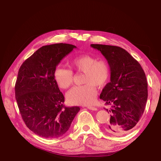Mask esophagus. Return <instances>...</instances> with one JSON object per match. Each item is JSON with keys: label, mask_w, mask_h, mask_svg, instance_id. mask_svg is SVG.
Masks as SVG:
<instances>
[{"label": "esophagus", "mask_w": 161, "mask_h": 161, "mask_svg": "<svg viewBox=\"0 0 161 161\" xmlns=\"http://www.w3.org/2000/svg\"><path fill=\"white\" fill-rule=\"evenodd\" d=\"M88 109H90V110H93V111H96L97 110V108L96 107H91V106H88L87 107Z\"/></svg>", "instance_id": "34e87169"}]
</instances>
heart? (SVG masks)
<instances>
[{"label": "heart", "instance_id": "1", "mask_svg": "<svg viewBox=\"0 0 161 161\" xmlns=\"http://www.w3.org/2000/svg\"><path fill=\"white\" fill-rule=\"evenodd\" d=\"M72 70L84 73L82 86H75L68 92L67 100L72 104L86 105L94 102L97 95L95 86L102 87L107 82L110 75V67L107 61L97 60V58L82 54L70 61ZM73 73L71 70L58 67L54 71V79L61 88L66 89L73 82Z\"/></svg>", "mask_w": 161, "mask_h": 161}]
</instances>
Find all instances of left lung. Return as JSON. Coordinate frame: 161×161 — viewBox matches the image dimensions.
Here are the masks:
<instances>
[{
	"label": "left lung",
	"mask_w": 161,
	"mask_h": 161,
	"mask_svg": "<svg viewBox=\"0 0 161 161\" xmlns=\"http://www.w3.org/2000/svg\"><path fill=\"white\" fill-rule=\"evenodd\" d=\"M91 46L100 51L110 67V82L102 89L100 99L111 109L110 119L104 125L113 135L127 133L137 125L144 113L148 91L146 75L141 64L120 47L102 44Z\"/></svg>",
	"instance_id": "left-lung-1"
}]
</instances>
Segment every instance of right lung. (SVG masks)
Segmentation results:
<instances>
[{
	"label": "right lung",
	"mask_w": 161,
	"mask_h": 161,
	"mask_svg": "<svg viewBox=\"0 0 161 161\" xmlns=\"http://www.w3.org/2000/svg\"><path fill=\"white\" fill-rule=\"evenodd\" d=\"M76 47L63 43L42 46L19 70L15 97L20 114L29 129L42 138L62 136L80 110L65 107L64 96L54 79L57 65Z\"/></svg>",
	"instance_id": "1"
}]
</instances>
